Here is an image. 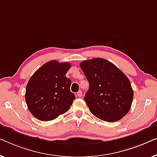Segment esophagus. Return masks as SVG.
<instances>
[{
    "mask_svg": "<svg viewBox=\"0 0 157 157\" xmlns=\"http://www.w3.org/2000/svg\"><path fill=\"white\" fill-rule=\"evenodd\" d=\"M78 94V97H82V92L81 90H79V91L78 92V94Z\"/></svg>",
    "mask_w": 157,
    "mask_h": 157,
    "instance_id": "obj_1",
    "label": "esophagus"
}]
</instances>
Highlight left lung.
Here are the masks:
<instances>
[{
    "label": "left lung",
    "mask_w": 157,
    "mask_h": 157,
    "mask_svg": "<svg viewBox=\"0 0 157 157\" xmlns=\"http://www.w3.org/2000/svg\"><path fill=\"white\" fill-rule=\"evenodd\" d=\"M79 66L89 82L84 100L91 113L108 122L121 120L133 100L129 79L113 63L100 57L84 60Z\"/></svg>",
    "instance_id": "8db88e82"
}]
</instances>
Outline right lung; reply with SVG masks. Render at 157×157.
Segmentation results:
<instances>
[{"instance_id":"right-lung-1","label":"right lung","mask_w":157,"mask_h":157,"mask_svg":"<svg viewBox=\"0 0 157 157\" xmlns=\"http://www.w3.org/2000/svg\"><path fill=\"white\" fill-rule=\"evenodd\" d=\"M70 63L51 60L42 65L26 86L25 101L33 115L41 121L56 119L70 109L75 96L66 77Z\"/></svg>"}]
</instances>
